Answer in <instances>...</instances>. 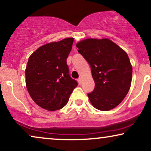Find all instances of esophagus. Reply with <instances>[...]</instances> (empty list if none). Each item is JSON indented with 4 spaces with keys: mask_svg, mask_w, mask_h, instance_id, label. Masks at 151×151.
<instances>
[{
    "mask_svg": "<svg viewBox=\"0 0 151 151\" xmlns=\"http://www.w3.org/2000/svg\"><path fill=\"white\" fill-rule=\"evenodd\" d=\"M78 82L79 83V85H82V83H83V79L81 78H79L78 79Z\"/></svg>",
    "mask_w": 151,
    "mask_h": 151,
    "instance_id": "1",
    "label": "esophagus"
}]
</instances>
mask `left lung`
I'll list each match as a JSON object with an SVG mask.
<instances>
[{"label":"left lung","instance_id":"1","mask_svg":"<svg viewBox=\"0 0 151 151\" xmlns=\"http://www.w3.org/2000/svg\"><path fill=\"white\" fill-rule=\"evenodd\" d=\"M78 52L91 66L95 89L88 93L95 108L108 111L116 107L128 93L132 67L128 54L109 39H85L78 42Z\"/></svg>","mask_w":151,"mask_h":151}]
</instances>
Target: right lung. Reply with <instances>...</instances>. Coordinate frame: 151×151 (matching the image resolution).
Wrapping results in <instances>:
<instances>
[{
    "mask_svg": "<svg viewBox=\"0 0 151 151\" xmlns=\"http://www.w3.org/2000/svg\"><path fill=\"white\" fill-rule=\"evenodd\" d=\"M74 39L46 44L30 56L25 68V85L37 105L55 111L67 103L77 82L68 74L66 59Z\"/></svg>",
    "mask_w": 151,
    "mask_h": 151,
    "instance_id": "obj_1",
    "label": "right lung"
}]
</instances>
